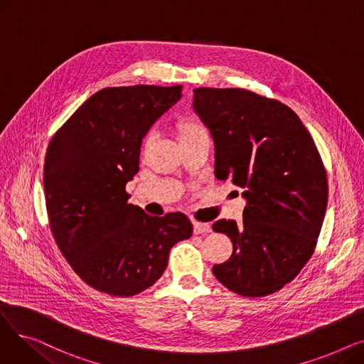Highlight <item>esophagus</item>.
I'll use <instances>...</instances> for the list:
<instances>
[{
    "mask_svg": "<svg viewBox=\"0 0 364 364\" xmlns=\"http://www.w3.org/2000/svg\"><path fill=\"white\" fill-rule=\"evenodd\" d=\"M193 232L195 235H205L211 232V225L208 223H199V221H193Z\"/></svg>",
    "mask_w": 364,
    "mask_h": 364,
    "instance_id": "1",
    "label": "esophagus"
}]
</instances>
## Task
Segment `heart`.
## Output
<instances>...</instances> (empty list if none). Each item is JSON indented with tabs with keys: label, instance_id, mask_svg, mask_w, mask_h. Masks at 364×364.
<instances>
[{
	"label": "heart",
	"instance_id": "obj_1",
	"mask_svg": "<svg viewBox=\"0 0 364 364\" xmlns=\"http://www.w3.org/2000/svg\"><path fill=\"white\" fill-rule=\"evenodd\" d=\"M176 134H177V140H178L180 146H184V144H188L192 141H196L199 139L208 137L206 128L196 118L180 119L176 125ZM150 143H151V139L147 137L143 143V150H147L150 147Z\"/></svg>",
	"mask_w": 364,
	"mask_h": 364
}]
</instances>
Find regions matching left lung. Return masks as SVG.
<instances>
[{
  "label": "left lung",
  "mask_w": 364,
  "mask_h": 364,
  "mask_svg": "<svg viewBox=\"0 0 364 364\" xmlns=\"http://www.w3.org/2000/svg\"><path fill=\"white\" fill-rule=\"evenodd\" d=\"M193 110L209 129L215 177L245 188L243 220L213 228L233 243L214 276L242 296L282 289L314 251L328 205V180L317 147L280 102L240 88H196Z\"/></svg>",
  "instance_id": "8db88e82"
}]
</instances>
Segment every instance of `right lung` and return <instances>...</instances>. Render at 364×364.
Here are the masks:
<instances>
[{"instance_id": "1", "label": "right lung", "mask_w": 364, "mask_h": 364, "mask_svg": "<svg viewBox=\"0 0 364 364\" xmlns=\"http://www.w3.org/2000/svg\"><path fill=\"white\" fill-rule=\"evenodd\" d=\"M181 95V85L103 88L50 141L44 190L53 236L75 273L100 292H143L165 272L171 247L193 233L184 214L150 217L125 192L146 134Z\"/></svg>"}]
</instances>
